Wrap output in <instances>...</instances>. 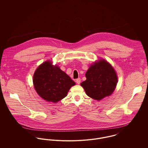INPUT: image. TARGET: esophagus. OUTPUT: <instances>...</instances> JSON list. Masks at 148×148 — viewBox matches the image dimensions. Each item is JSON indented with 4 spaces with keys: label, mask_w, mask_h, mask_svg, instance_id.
<instances>
[{
    "label": "esophagus",
    "mask_w": 148,
    "mask_h": 148,
    "mask_svg": "<svg viewBox=\"0 0 148 148\" xmlns=\"http://www.w3.org/2000/svg\"><path fill=\"white\" fill-rule=\"evenodd\" d=\"M76 83H77V84H80V82H81V79H80V78H79V79H76Z\"/></svg>",
    "instance_id": "34e87169"
}]
</instances>
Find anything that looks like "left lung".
Returning a JSON list of instances; mask_svg holds the SVG:
<instances>
[{
	"mask_svg": "<svg viewBox=\"0 0 148 148\" xmlns=\"http://www.w3.org/2000/svg\"><path fill=\"white\" fill-rule=\"evenodd\" d=\"M85 77L86 80L80 85L89 97L96 100L110 95L117 83L115 71L104 60L92 64L86 72Z\"/></svg>",
	"mask_w": 148,
	"mask_h": 148,
	"instance_id": "8db88e82",
	"label": "left lung"
}]
</instances>
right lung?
<instances>
[{
    "label": "right lung",
    "mask_w": 148,
    "mask_h": 148,
    "mask_svg": "<svg viewBox=\"0 0 148 148\" xmlns=\"http://www.w3.org/2000/svg\"><path fill=\"white\" fill-rule=\"evenodd\" d=\"M33 83L39 95L47 101L56 103L66 96L75 82L58 66L47 61L36 70Z\"/></svg>",
    "instance_id": "obj_1"
}]
</instances>
